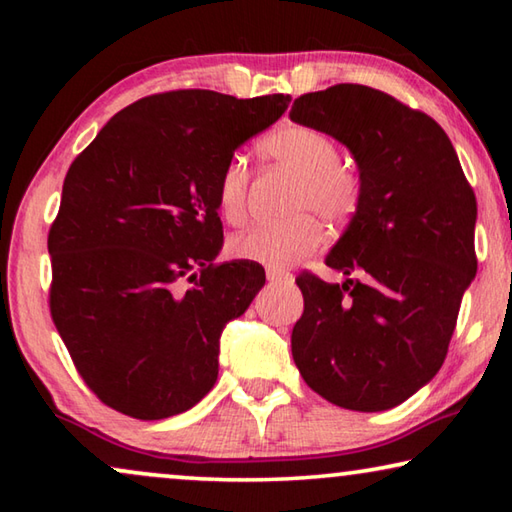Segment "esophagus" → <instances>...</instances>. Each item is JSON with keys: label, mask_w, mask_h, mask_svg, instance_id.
Returning <instances> with one entry per match:
<instances>
[{"label": "esophagus", "mask_w": 512, "mask_h": 512, "mask_svg": "<svg viewBox=\"0 0 512 512\" xmlns=\"http://www.w3.org/2000/svg\"><path fill=\"white\" fill-rule=\"evenodd\" d=\"M266 277H268V282H271V284H284V282H289V275H284L282 271H273V268H268Z\"/></svg>", "instance_id": "1"}]
</instances>
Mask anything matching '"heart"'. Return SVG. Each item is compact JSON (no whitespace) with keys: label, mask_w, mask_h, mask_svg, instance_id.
I'll list each match as a JSON object with an SVG mask.
<instances>
[{"label":"heart","mask_w":512,"mask_h":512,"mask_svg":"<svg viewBox=\"0 0 512 512\" xmlns=\"http://www.w3.org/2000/svg\"><path fill=\"white\" fill-rule=\"evenodd\" d=\"M264 160L298 176L291 212H300L284 223L255 225L228 239V255L268 268H287L307 257L323 241L320 216L332 228H343L359 214L363 180L341 162V146L332 135L309 124H282L257 144ZM250 173L241 160H230L216 180V207L228 223H239L246 214Z\"/></svg>","instance_id":"b5f03b06"}]
</instances>
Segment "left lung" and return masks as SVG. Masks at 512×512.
<instances>
[{
  "label": "left lung",
  "instance_id": "8db88e82",
  "mask_svg": "<svg viewBox=\"0 0 512 512\" xmlns=\"http://www.w3.org/2000/svg\"><path fill=\"white\" fill-rule=\"evenodd\" d=\"M289 117L352 151L363 203L327 255L348 277L300 273L293 361L327 402L386 411L443 366L476 273V198L447 133L422 110L357 83L302 94Z\"/></svg>",
  "mask_w": 512,
  "mask_h": 512
}]
</instances>
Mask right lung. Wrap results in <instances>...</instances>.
<instances>
[{
  "mask_svg": "<svg viewBox=\"0 0 512 512\" xmlns=\"http://www.w3.org/2000/svg\"><path fill=\"white\" fill-rule=\"evenodd\" d=\"M289 94H151L117 112L69 167L49 228V309L99 400L137 420L192 409L219 375V341L264 287L255 262L216 264V180Z\"/></svg>",
  "mask_w": 512,
  "mask_h": 512,
  "instance_id": "obj_1",
  "label": "right lung"
}]
</instances>
